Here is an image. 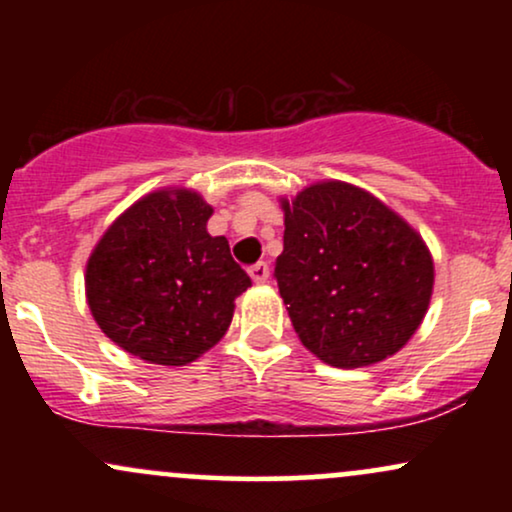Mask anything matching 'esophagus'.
<instances>
[{
  "mask_svg": "<svg viewBox=\"0 0 512 512\" xmlns=\"http://www.w3.org/2000/svg\"><path fill=\"white\" fill-rule=\"evenodd\" d=\"M248 272H250L255 284H264V281L269 279V264L267 262H257V264H252Z\"/></svg>",
  "mask_w": 512,
  "mask_h": 512,
  "instance_id": "34e87169",
  "label": "esophagus"
}]
</instances>
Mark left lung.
Wrapping results in <instances>:
<instances>
[{"mask_svg":"<svg viewBox=\"0 0 512 512\" xmlns=\"http://www.w3.org/2000/svg\"><path fill=\"white\" fill-rule=\"evenodd\" d=\"M274 279L298 339L337 368L392 356L424 320L433 262L395 211L346 182L284 202Z\"/></svg>","mask_w":512,"mask_h":512,"instance_id":"left-lung-1","label":"left lung"}]
</instances>
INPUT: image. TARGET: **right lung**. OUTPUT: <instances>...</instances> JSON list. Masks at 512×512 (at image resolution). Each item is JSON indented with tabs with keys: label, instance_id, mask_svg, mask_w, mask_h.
<instances>
[{
	"label": "right lung",
	"instance_id": "obj_1",
	"mask_svg": "<svg viewBox=\"0 0 512 512\" xmlns=\"http://www.w3.org/2000/svg\"><path fill=\"white\" fill-rule=\"evenodd\" d=\"M211 207L197 192L139 199L105 231L86 267L88 308L132 356L185 366L226 334L250 276L228 240L211 238Z\"/></svg>",
	"mask_w": 512,
	"mask_h": 512
}]
</instances>
